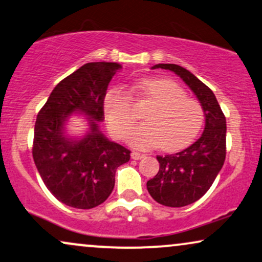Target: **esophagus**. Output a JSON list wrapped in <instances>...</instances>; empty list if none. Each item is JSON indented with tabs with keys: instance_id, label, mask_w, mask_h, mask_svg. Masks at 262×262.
<instances>
[{
	"instance_id": "esophagus-1",
	"label": "esophagus",
	"mask_w": 262,
	"mask_h": 262,
	"mask_svg": "<svg viewBox=\"0 0 262 262\" xmlns=\"http://www.w3.org/2000/svg\"><path fill=\"white\" fill-rule=\"evenodd\" d=\"M130 156H132V159H133V160H141V159H144V157H145L144 154L138 152V151H133Z\"/></svg>"
}]
</instances>
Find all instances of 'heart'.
<instances>
[{
    "instance_id": "heart-1",
    "label": "heart",
    "mask_w": 262,
    "mask_h": 262,
    "mask_svg": "<svg viewBox=\"0 0 262 262\" xmlns=\"http://www.w3.org/2000/svg\"><path fill=\"white\" fill-rule=\"evenodd\" d=\"M137 89L154 102L145 115V123L130 129L135 115L133 99L121 89H111L103 97V112L110 130L127 140L135 149L161 147L173 152L193 143L204 124V110L199 101L188 97L181 85L168 78H144Z\"/></svg>"
}]
</instances>
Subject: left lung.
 <instances>
[{
  "instance_id": "obj_1",
  "label": "left lung",
  "mask_w": 262,
  "mask_h": 262,
  "mask_svg": "<svg viewBox=\"0 0 262 262\" xmlns=\"http://www.w3.org/2000/svg\"><path fill=\"white\" fill-rule=\"evenodd\" d=\"M168 69L181 77L203 106L205 129L201 137L177 154L157 156L160 169L146 183L147 191L159 204L187 206L209 190L226 159V117L215 94L193 73L178 64L161 63L152 69Z\"/></svg>"
}]
</instances>
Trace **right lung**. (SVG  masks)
<instances>
[{"instance_id":"add662e5","label":"right lung","mask_w":262,"mask_h":262,"mask_svg":"<svg viewBox=\"0 0 262 262\" xmlns=\"http://www.w3.org/2000/svg\"><path fill=\"white\" fill-rule=\"evenodd\" d=\"M121 64L91 62L59 81L40 112L34 128L33 157L46 188L61 203L75 209L102 204L115 187L117 168L130 151L100 132L103 97ZM85 114L90 132L80 140L65 135L72 113Z\"/></svg>"}]
</instances>
